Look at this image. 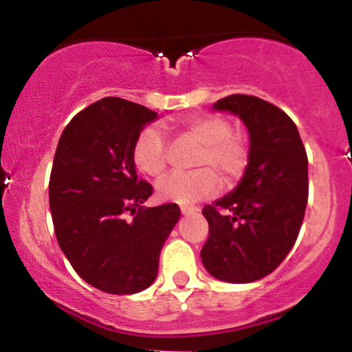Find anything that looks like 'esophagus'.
Here are the masks:
<instances>
[{"instance_id":"obj_1","label":"esophagus","mask_w":352,"mask_h":352,"mask_svg":"<svg viewBox=\"0 0 352 352\" xmlns=\"http://www.w3.org/2000/svg\"><path fill=\"white\" fill-rule=\"evenodd\" d=\"M200 208L199 207H187V205H184L182 207V215H195V213H199Z\"/></svg>"}]
</instances>
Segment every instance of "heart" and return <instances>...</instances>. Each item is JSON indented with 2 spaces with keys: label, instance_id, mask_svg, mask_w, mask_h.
Returning <instances> with one entry per match:
<instances>
[{
  "label": "heart",
  "instance_id": "b5f03b06",
  "mask_svg": "<svg viewBox=\"0 0 352 352\" xmlns=\"http://www.w3.org/2000/svg\"><path fill=\"white\" fill-rule=\"evenodd\" d=\"M184 132L199 140L201 151L195 165L212 167L225 182H233L241 175L248 162V148L240 137L233 134L228 120L218 116L190 117L184 122ZM132 159L135 167L145 175H162L168 162L167 137L159 127H147L137 135ZM220 184L210 168L193 172H175L157 184L160 199L188 205L217 195Z\"/></svg>",
  "mask_w": 352,
  "mask_h": 352
}]
</instances>
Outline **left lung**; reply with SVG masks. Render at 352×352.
Instances as JSON below:
<instances>
[{"label": "left lung", "mask_w": 352, "mask_h": 352, "mask_svg": "<svg viewBox=\"0 0 352 352\" xmlns=\"http://www.w3.org/2000/svg\"><path fill=\"white\" fill-rule=\"evenodd\" d=\"M248 129V165L238 185L204 208L208 240L200 256L213 278L261 280L280 266L300 233L308 204V155L296 124L254 96L217 100Z\"/></svg>", "instance_id": "left-lung-1"}]
</instances>
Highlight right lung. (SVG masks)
Segmentation results:
<instances>
[{
  "label": "right lung",
  "mask_w": 352,
  "mask_h": 352,
  "mask_svg": "<svg viewBox=\"0 0 352 352\" xmlns=\"http://www.w3.org/2000/svg\"><path fill=\"white\" fill-rule=\"evenodd\" d=\"M155 119L140 104L104 98L72 117L56 148L50 179L56 238L76 273L104 293L148 288L180 218L177 204L142 207L153 188L137 179L132 148Z\"/></svg>",
  "instance_id": "1"
}]
</instances>
